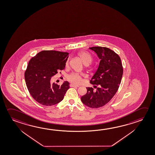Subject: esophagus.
<instances>
[{
	"label": "esophagus",
	"mask_w": 155,
	"mask_h": 155,
	"mask_svg": "<svg viewBox=\"0 0 155 155\" xmlns=\"http://www.w3.org/2000/svg\"><path fill=\"white\" fill-rule=\"evenodd\" d=\"M70 86L71 87H79L78 85H74V84H71L70 85Z\"/></svg>",
	"instance_id": "obj_1"
}]
</instances>
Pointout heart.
I'll return each instance as SVG.
<instances>
[{"mask_svg":"<svg viewBox=\"0 0 155 155\" xmlns=\"http://www.w3.org/2000/svg\"><path fill=\"white\" fill-rule=\"evenodd\" d=\"M79 57L81 59L82 62L84 63L85 65H89L90 63L92 61V58L90 56V55L87 54L85 52H81L78 54ZM68 61H66V65H68ZM82 76L76 73H72V74H69L68 76L67 77V79L68 81H71L74 84H79L82 81Z\"/></svg>","mask_w":155,"mask_h":155,"instance_id":"b5f03b06","label":"heart"}]
</instances>
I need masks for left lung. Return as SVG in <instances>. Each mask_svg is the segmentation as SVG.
<instances>
[{
	"mask_svg": "<svg viewBox=\"0 0 155 155\" xmlns=\"http://www.w3.org/2000/svg\"><path fill=\"white\" fill-rule=\"evenodd\" d=\"M100 59L97 70L90 80L93 87H87V92L81 96L82 103L91 108L106 105L113 97L121 83L123 68L118 54L110 49L102 47L89 48Z\"/></svg>",
	"mask_w": 155,
	"mask_h": 155,
	"instance_id": "8db88e82",
	"label": "left lung"
}]
</instances>
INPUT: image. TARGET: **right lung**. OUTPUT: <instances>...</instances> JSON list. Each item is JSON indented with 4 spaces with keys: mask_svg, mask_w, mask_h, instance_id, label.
Instances as JSON below:
<instances>
[{
    "mask_svg": "<svg viewBox=\"0 0 155 155\" xmlns=\"http://www.w3.org/2000/svg\"><path fill=\"white\" fill-rule=\"evenodd\" d=\"M68 57L67 52L42 51L32 58L25 72V78L29 92L33 98L44 106H53L63 100L69 89L65 81L60 86L52 84V77L65 67Z\"/></svg>",
    "mask_w": 155,
    "mask_h": 155,
    "instance_id": "1",
    "label": "right lung"
}]
</instances>
